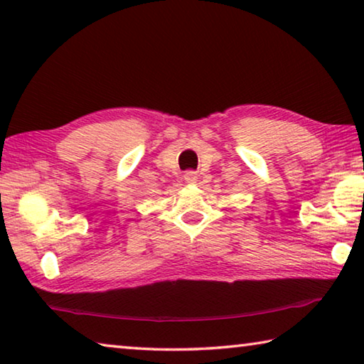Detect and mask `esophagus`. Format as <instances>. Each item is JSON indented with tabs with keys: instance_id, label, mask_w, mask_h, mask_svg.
Returning a JSON list of instances; mask_svg holds the SVG:
<instances>
[{
	"instance_id": "esophagus-1",
	"label": "esophagus",
	"mask_w": 364,
	"mask_h": 364,
	"mask_svg": "<svg viewBox=\"0 0 364 364\" xmlns=\"http://www.w3.org/2000/svg\"><path fill=\"white\" fill-rule=\"evenodd\" d=\"M184 180H186V183H189V184H194V183H197V173L193 170H189L184 173Z\"/></svg>"
}]
</instances>
